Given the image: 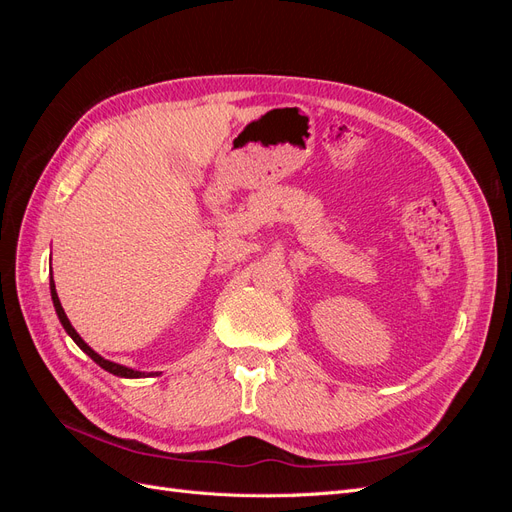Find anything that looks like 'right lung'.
<instances>
[{
  "label": "right lung",
  "mask_w": 512,
  "mask_h": 512,
  "mask_svg": "<svg viewBox=\"0 0 512 512\" xmlns=\"http://www.w3.org/2000/svg\"><path fill=\"white\" fill-rule=\"evenodd\" d=\"M51 297H53V305H55V312H57V316H59V322L64 324L66 333L74 339L76 346H79L85 354H89L91 359H94L102 369L111 371V374L121 376V378H143V376H145V371H134V369H130V367H123V365H117V363H113V361H106V359H102V356H100L98 352H94V350H91V348L83 342L81 335L76 333V331H74V327L70 324V320H68V316H66V312H64V307H61V303H59V297H57V290H55L53 277H51Z\"/></svg>",
  "instance_id": "add662e5"
}]
</instances>
